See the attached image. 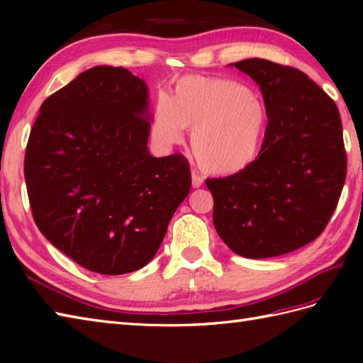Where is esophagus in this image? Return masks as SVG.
I'll list each match as a JSON object with an SVG mask.
<instances>
[{"label":"esophagus","instance_id":"34e87169","mask_svg":"<svg viewBox=\"0 0 363 363\" xmlns=\"http://www.w3.org/2000/svg\"><path fill=\"white\" fill-rule=\"evenodd\" d=\"M203 182H204V179L201 176H199L198 173H191V187L194 189H198V187H201L203 186Z\"/></svg>","mask_w":363,"mask_h":363}]
</instances>
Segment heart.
Returning a JSON list of instances; mask_svg holds the SVG:
<instances>
[{
	"label": "heart",
	"mask_w": 363,
	"mask_h": 363,
	"mask_svg": "<svg viewBox=\"0 0 363 363\" xmlns=\"http://www.w3.org/2000/svg\"><path fill=\"white\" fill-rule=\"evenodd\" d=\"M269 113L262 98L243 84L186 76L172 96H160L152 115L156 140L181 143L191 130V152L204 172L235 174L251 167L264 148Z\"/></svg>",
	"instance_id": "obj_1"
}]
</instances>
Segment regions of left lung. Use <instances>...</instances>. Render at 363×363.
<instances>
[{
    "label": "left lung",
    "instance_id": "8db88e82",
    "mask_svg": "<svg viewBox=\"0 0 363 363\" xmlns=\"http://www.w3.org/2000/svg\"><path fill=\"white\" fill-rule=\"evenodd\" d=\"M233 65L256 81L269 128L251 167L206 181L213 226L238 256L276 257L315 240L333 217L346 179L340 113L296 68L259 57Z\"/></svg>",
    "mask_w": 363,
    "mask_h": 363
}]
</instances>
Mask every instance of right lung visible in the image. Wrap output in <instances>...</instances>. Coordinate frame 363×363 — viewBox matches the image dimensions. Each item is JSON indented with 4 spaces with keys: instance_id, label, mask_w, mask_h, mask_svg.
Returning a JSON list of instances; mask_svg holds the SVG:
<instances>
[{
    "instance_id": "right-lung-1",
    "label": "right lung",
    "mask_w": 363,
    "mask_h": 363,
    "mask_svg": "<svg viewBox=\"0 0 363 363\" xmlns=\"http://www.w3.org/2000/svg\"><path fill=\"white\" fill-rule=\"evenodd\" d=\"M148 98L126 68L94 67L45 99L29 134L25 179L35 225L99 274L150 264L190 191L186 157L148 151Z\"/></svg>"
}]
</instances>
